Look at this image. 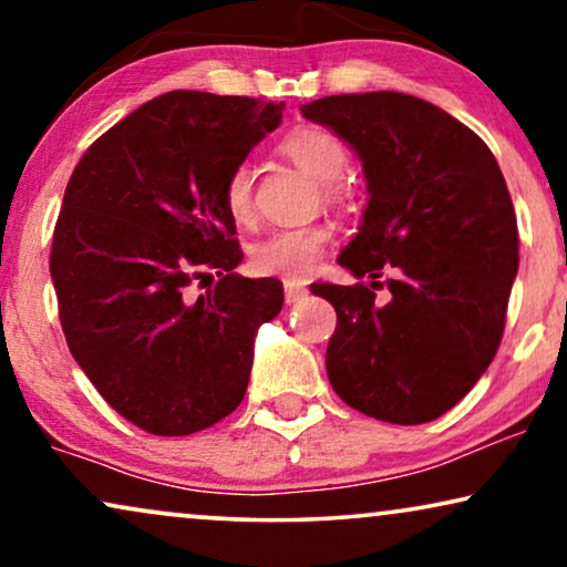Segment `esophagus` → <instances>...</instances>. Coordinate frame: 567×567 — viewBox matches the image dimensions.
Instances as JSON below:
<instances>
[{
  "mask_svg": "<svg viewBox=\"0 0 567 567\" xmlns=\"http://www.w3.org/2000/svg\"><path fill=\"white\" fill-rule=\"evenodd\" d=\"M284 293H286V305H297L307 297V286L301 281H284Z\"/></svg>",
  "mask_w": 567,
  "mask_h": 567,
  "instance_id": "esophagus-1",
  "label": "esophagus"
}]
</instances>
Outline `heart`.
<instances>
[{
  "label": "heart",
  "mask_w": 567,
  "mask_h": 567,
  "mask_svg": "<svg viewBox=\"0 0 567 567\" xmlns=\"http://www.w3.org/2000/svg\"><path fill=\"white\" fill-rule=\"evenodd\" d=\"M278 152L299 167L301 173L320 183V196L328 206L346 208L353 204L355 188L343 175L348 167V146L328 128L299 126L289 131L278 144ZM221 204L229 219L247 227L255 221L252 169L237 165L229 169L221 185ZM332 243V227L324 221L307 227L276 229L250 247V266L260 276L307 278L320 266L322 252Z\"/></svg>",
  "instance_id": "obj_1"
}]
</instances>
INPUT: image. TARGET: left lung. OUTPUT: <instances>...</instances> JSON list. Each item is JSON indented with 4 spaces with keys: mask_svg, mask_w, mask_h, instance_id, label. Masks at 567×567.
<instances>
[{
    "mask_svg": "<svg viewBox=\"0 0 567 567\" xmlns=\"http://www.w3.org/2000/svg\"><path fill=\"white\" fill-rule=\"evenodd\" d=\"M359 152L369 206L338 262L386 281L312 284L336 307L324 367L338 398L377 421H436L498 353L518 229L493 152L441 107L402 92L330 95L301 105Z\"/></svg>",
    "mask_w": 567,
    "mask_h": 567,
    "instance_id": "1",
    "label": "left lung"
}]
</instances>
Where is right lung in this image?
Listing matches in <instances>:
<instances>
[{
	"label": "right lung",
	"instance_id": "add662e5",
	"mask_svg": "<svg viewBox=\"0 0 567 567\" xmlns=\"http://www.w3.org/2000/svg\"><path fill=\"white\" fill-rule=\"evenodd\" d=\"M284 103L175 90L107 128L69 177L51 245L74 361L115 413L190 436L247 392L252 340L284 307L276 278H243L221 185ZM220 276L193 298L196 277ZM200 286V284H198Z\"/></svg>",
	"mask_w": 567,
	"mask_h": 567
}]
</instances>
